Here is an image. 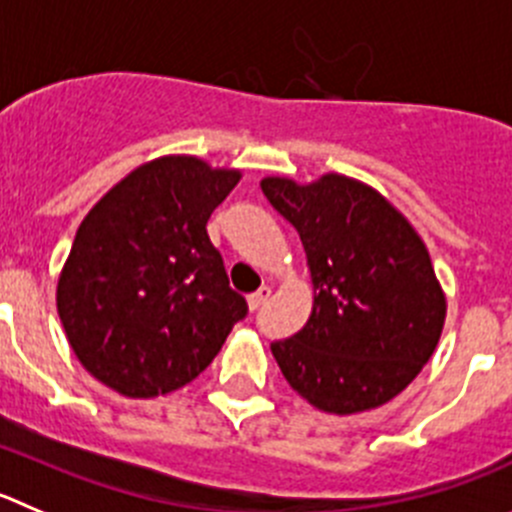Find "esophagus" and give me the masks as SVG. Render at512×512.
Segmentation results:
<instances>
[{
  "label": "esophagus",
  "instance_id": "34e87169",
  "mask_svg": "<svg viewBox=\"0 0 512 512\" xmlns=\"http://www.w3.org/2000/svg\"><path fill=\"white\" fill-rule=\"evenodd\" d=\"M270 295H272V288L262 285V288L257 290V293H252L250 298H247V303H250L252 310H257V308H260V305L267 303V298H270Z\"/></svg>",
  "mask_w": 512,
  "mask_h": 512
}]
</instances>
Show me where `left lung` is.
Segmentation results:
<instances>
[{
  "label": "left lung",
  "mask_w": 512,
  "mask_h": 512,
  "mask_svg": "<svg viewBox=\"0 0 512 512\" xmlns=\"http://www.w3.org/2000/svg\"><path fill=\"white\" fill-rule=\"evenodd\" d=\"M260 186L298 229L315 290L308 323L270 343L280 371L323 412L381 407L417 379L442 333L447 305L427 247L379 191L348 176Z\"/></svg>",
  "instance_id": "1"
}]
</instances>
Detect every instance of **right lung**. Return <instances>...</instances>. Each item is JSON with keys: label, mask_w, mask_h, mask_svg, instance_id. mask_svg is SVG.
<instances>
[{"label": "right lung", "mask_w": 512, "mask_h": 512, "mask_svg": "<svg viewBox=\"0 0 512 512\" xmlns=\"http://www.w3.org/2000/svg\"><path fill=\"white\" fill-rule=\"evenodd\" d=\"M237 181L240 171L164 156L131 171L78 227L57 313L80 364L118 394L181 389L247 315L207 234Z\"/></svg>", "instance_id": "right-lung-1"}]
</instances>
